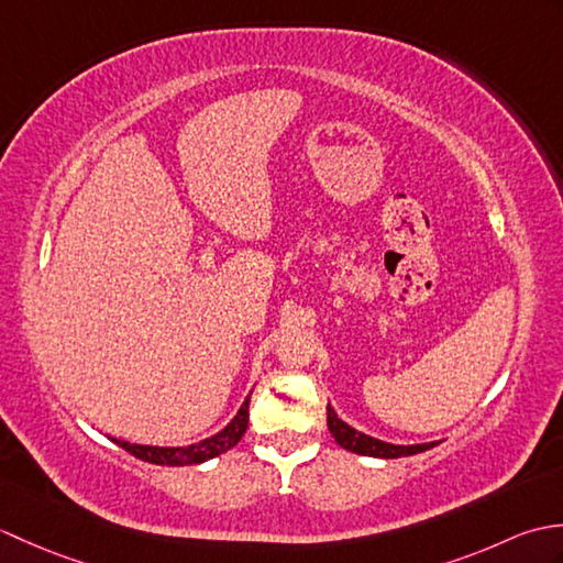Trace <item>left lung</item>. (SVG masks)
<instances>
[{"label": "left lung", "instance_id": "8db88e82", "mask_svg": "<svg viewBox=\"0 0 563 563\" xmlns=\"http://www.w3.org/2000/svg\"><path fill=\"white\" fill-rule=\"evenodd\" d=\"M327 423H329L331 435L336 438V442L343 450H351L355 454H365V457L397 460V457H409V454H418V452L438 445V442H423V445H391V442L369 438V435L361 433V430H355L345 421H341L336 411L331 409V404L327 406Z\"/></svg>", "mask_w": 563, "mask_h": 563}]
</instances>
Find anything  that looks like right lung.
<instances>
[{
	"mask_svg": "<svg viewBox=\"0 0 563 563\" xmlns=\"http://www.w3.org/2000/svg\"><path fill=\"white\" fill-rule=\"evenodd\" d=\"M249 401H251V397L244 399L242 409L236 411V416L220 430V433H214L212 438L200 440V442H196V445H188V448H154V445H135V442L115 440V438H111V440L115 442V445H121L125 452L135 454V457L142 462L166 464V466L200 464V462L218 457V454L234 448L236 442L242 440V435L246 433V426H249Z\"/></svg>",
	"mask_w": 563,
	"mask_h": 563,
	"instance_id": "add662e5",
	"label": "right lung"
}]
</instances>
